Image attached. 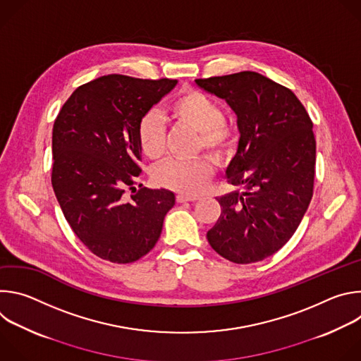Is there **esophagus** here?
Here are the masks:
<instances>
[{
    "instance_id": "esophagus-1",
    "label": "esophagus",
    "mask_w": 361,
    "mask_h": 361,
    "mask_svg": "<svg viewBox=\"0 0 361 361\" xmlns=\"http://www.w3.org/2000/svg\"><path fill=\"white\" fill-rule=\"evenodd\" d=\"M195 200H198V197L183 195V194H178V195H177V202H187V201H195Z\"/></svg>"
}]
</instances>
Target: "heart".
Segmentation results:
<instances>
[{"label": "heart", "instance_id": "b5f03b06", "mask_svg": "<svg viewBox=\"0 0 361 361\" xmlns=\"http://www.w3.org/2000/svg\"><path fill=\"white\" fill-rule=\"evenodd\" d=\"M169 114L177 123L198 133V147L210 151L217 160H224L231 154L234 148L233 131L224 123L223 107L210 95L194 88H184L170 102ZM137 140L147 159L159 160L163 156L164 128L157 114L149 113L140 120ZM213 171V163L207 157L169 160L154 170L152 178L161 187L194 195L205 187Z\"/></svg>", "mask_w": 361, "mask_h": 361}]
</instances>
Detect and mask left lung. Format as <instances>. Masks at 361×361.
Listing matches in <instances>:
<instances>
[{
    "label": "left lung",
    "mask_w": 361,
    "mask_h": 361,
    "mask_svg": "<svg viewBox=\"0 0 361 361\" xmlns=\"http://www.w3.org/2000/svg\"><path fill=\"white\" fill-rule=\"evenodd\" d=\"M237 116V152L227 181L243 191L217 198L221 214L209 230L224 259L248 264L279 251L294 234L313 197V123L295 94L254 71L195 80Z\"/></svg>",
    "instance_id": "1"
}]
</instances>
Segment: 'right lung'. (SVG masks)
I'll list each match as a JSON object with an SVG mask.
<instances>
[{
  "instance_id": "1",
  "label": "right lung",
  "mask_w": 361,
  "mask_h": 361,
  "mask_svg": "<svg viewBox=\"0 0 361 361\" xmlns=\"http://www.w3.org/2000/svg\"><path fill=\"white\" fill-rule=\"evenodd\" d=\"M177 85L110 74L80 85L53 128V188L66 220L102 260L137 262L159 241L176 195L134 187L140 120ZM133 190L127 200L123 191Z\"/></svg>"
}]
</instances>
